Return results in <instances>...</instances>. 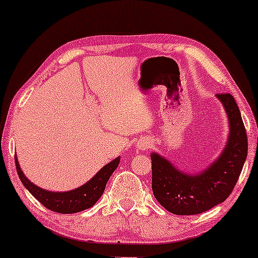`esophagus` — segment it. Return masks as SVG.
Here are the masks:
<instances>
[{
  "mask_svg": "<svg viewBox=\"0 0 258 258\" xmlns=\"http://www.w3.org/2000/svg\"><path fill=\"white\" fill-rule=\"evenodd\" d=\"M150 146H152V142H150V139L142 138L141 141H138V143L136 144V148H137L138 150H142V152H143V150L149 149Z\"/></svg>",
  "mask_w": 258,
  "mask_h": 258,
  "instance_id": "esophagus-1",
  "label": "esophagus"
}]
</instances>
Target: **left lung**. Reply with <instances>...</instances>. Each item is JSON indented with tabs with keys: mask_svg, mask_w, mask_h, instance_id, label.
<instances>
[{
	"mask_svg": "<svg viewBox=\"0 0 258 258\" xmlns=\"http://www.w3.org/2000/svg\"><path fill=\"white\" fill-rule=\"evenodd\" d=\"M228 117V138L217 159L199 172H184L158 153L152 159L155 199L171 214L198 215L223 203L232 193L247 156V137L232 94H216Z\"/></svg>",
	"mask_w": 258,
	"mask_h": 258,
	"instance_id": "obj_1",
	"label": "left lung"
}]
</instances>
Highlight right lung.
<instances>
[{
    "label": "right lung",
    "instance_id": "1",
    "mask_svg": "<svg viewBox=\"0 0 258 258\" xmlns=\"http://www.w3.org/2000/svg\"><path fill=\"white\" fill-rule=\"evenodd\" d=\"M119 164L120 156H117L116 159L111 160L109 164L104 165L85 184L68 191H52L40 188L35 183H32L22 171L19 166V161H18V156L16 155L17 172L23 185L44 207H47L51 211L59 212V214H76V212L84 211V210L93 206L102 197V194L104 193L106 183H108L112 172L119 166Z\"/></svg>",
    "mask_w": 258,
    "mask_h": 258
}]
</instances>
